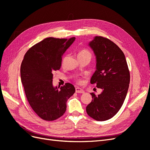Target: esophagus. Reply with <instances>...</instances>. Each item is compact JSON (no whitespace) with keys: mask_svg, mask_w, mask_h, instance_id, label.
Returning <instances> with one entry per match:
<instances>
[{"mask_svg":"<svg viewBox=\"0 0 150 150\" xmlns=\"http://www.w3.org/2000/svg\"><path fill=\"white\" fill-rule=\"evenodd\" d=\"M84 91L81 89V88H76V93H84Z\"/></svg>","mask_w":150,"mask_h":150,"instance_id":"34e87169","label":"esophagus"}]
</instances>
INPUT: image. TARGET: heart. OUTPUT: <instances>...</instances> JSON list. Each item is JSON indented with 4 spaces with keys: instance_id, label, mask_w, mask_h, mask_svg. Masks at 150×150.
<instances>
[{
    "instance_id": "obj_1",
    "label": "heart",
    "mask_w": 150,
    "mask_h": 150,
    "mask_svg": "<svg viewBox=\"0 0 150 150\" xmlns=\"http://www.w3.org/2000/svg\"><path fill=\"white\" fill-rule=\"evenodd\" d=\"M89 56L91 57V54L89 50L83 49H81V51L79 52L78 56ZM75 81H76V82L78 83V84L82 83V79H81V78H79V77H76Z\"/></svg>"
}]
</instances>
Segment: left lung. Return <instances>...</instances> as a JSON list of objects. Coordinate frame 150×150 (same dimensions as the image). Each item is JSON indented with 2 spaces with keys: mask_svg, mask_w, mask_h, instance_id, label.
<instances>
[{
  "mask_svg": "<svg viewBox=\"0 0 150 150\" xmlns=\"http://www.w3.org/2000/svg\"><path fill=\"white\" fill-rule=\"evenodd\" d=\"M89 44L97 62L91 83L96 84L103 91L98 95L91 93L93 99L86 112L94 120L103 121L114 116L123 104L129 88V71L123 52L111 40L96 36Z\"/></svg>",
  "mask_w": 150,
  "mask_h": 150,
  "instance_id": "1",
  "label": "left lung"
}]
</instances>
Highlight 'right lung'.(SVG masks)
<instances>
[{"mask_svg":"<svg viewBox=\"0 0 150 150\" xmlns=\"http://www.w3.org/2000/svg\"><path fill=\"white\" fill-rule=\"evenodd\" d=\"M75 38H47L32 46L24 55L21 76L27 99L40 118L51 121L66 111L67 99L75 93L74 86L66 83L60 89L52 86L54 72L59 70L62 57Z\"/></svg>","mask_w":150,"mask_h":150,"instance_id":"add662e5","label":"right lung"}]
</instances>
